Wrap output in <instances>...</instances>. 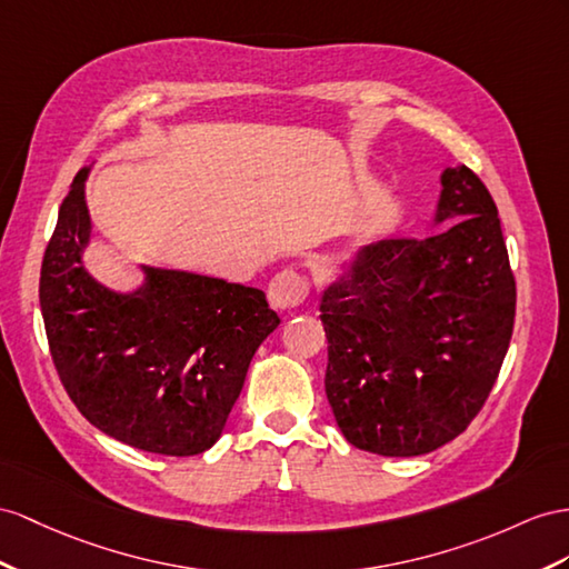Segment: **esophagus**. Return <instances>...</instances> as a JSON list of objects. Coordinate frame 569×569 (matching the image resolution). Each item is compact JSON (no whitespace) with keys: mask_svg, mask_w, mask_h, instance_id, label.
Listing matches in <instances>:
<instances>
[{"mask_svg":"<svg viewBox=\"0 0 569 569\" xmlns=\"http://www.w3.org/2000/svg\"><path fill=\"white\" fill-rule=\"evenodd\" d=\"M305 296H308V281L296 271L276 273L267 288L269 305L276 310H293L305 300Z\"/></svg>","mask_w":569,"mask_h":569,"instance_id":"1","label":"esophagus"}]
</instances>
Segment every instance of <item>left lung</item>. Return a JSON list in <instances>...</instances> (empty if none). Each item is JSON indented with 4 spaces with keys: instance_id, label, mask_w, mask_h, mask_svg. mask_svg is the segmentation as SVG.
Segmentation results:
<instances>
[{
    "instance_id": "obj_1",
    "label": "left lung",
    "mask_w": 569,
    "mask_h": 569,
    "mask_svg": "<svg viewBox=\"0 0 569 569\" xmlns=\"http://www.w3.org/2000/svg\"><path fill=\"white\" fill-rule=\"evenodd\" d=\"M426 238L362 244L319 302L327 399L343 437L382 457L455 440L483 409L512 339L517 288L498 207L445 168Z\"/></svg>"
}]
</instances>
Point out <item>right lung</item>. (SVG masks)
Here are the masks:
<instances>
[{
    "instance_id": "1",
    "label": "right lung",
    "mask_w": 569,
    "mask_h": 569,
    "mask_svg": "<svg viewBox=\"0 0 569 569\" xmlns=\"http://www.w3.org/2000/svg\"><path fill=\"white\" fill-rule=\"evenodd\" d=\"M79 170L40 269V310L57 375L91 426L129 447L192 457L216 445L252 356L281 325L257 288L143 267L120 293L83 267L91 244Z\"/></svg>"
}]
</instances>
